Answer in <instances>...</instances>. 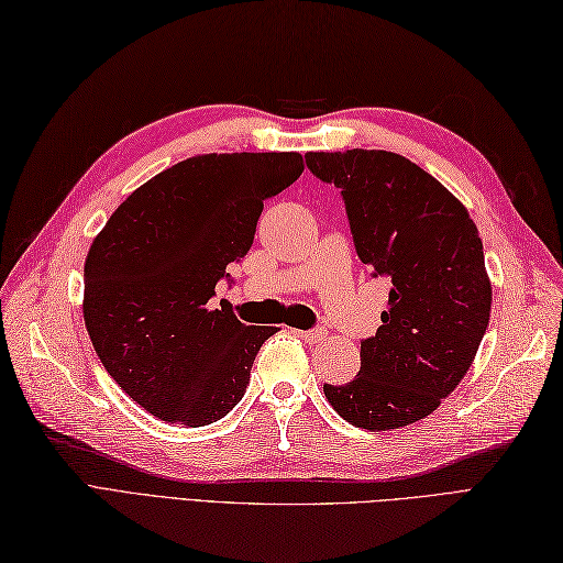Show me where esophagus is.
Masks as SVG:
<instances>
[{
  "mask_svg": "<svg viewBox=\"0 0 563 563\" xmlns=\"http://www.w3.org/2000/svg\"><path fill=\"white\" fill-rule=\"evenodd\" d=\"M301 340H305L307 344H319V342H323L325 340V330L323 328H313V330H299L297 333Z\"/></svg>",
  "mask_w": 563,
  "mask_h": 563,
  "instance_id": "1",
  "label": "esophagus"
}]
</instances>
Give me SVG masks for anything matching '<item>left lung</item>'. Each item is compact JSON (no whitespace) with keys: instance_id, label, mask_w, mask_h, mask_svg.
Here are the masks:
<instances>
[{"instance_id":"left-lung-1","label":"left lung","mask_w":563,"mask_h":563,"mask_svg":"<svg viewBox=\"0 0 563 563\" xmlns=\"http://www.w3.org/2000/svg\"><path fill=\"white\" fill-rule=\"evenodd\" d=\"M340 187L358 258L390 283L383 325L362 342V371L323 385L344 421L393 430L426 419L466 376L487 330L489 285L478 228L442 183L385 150L309 152Z\"/></svg>"}]
</instances>
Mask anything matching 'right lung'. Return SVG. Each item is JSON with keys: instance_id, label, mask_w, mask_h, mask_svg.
Masks as SVG:
<instances>
[{"instance_id": "1", "label": "right lung", "mask_w": 563, "mask_h": 563, "mask_svg": "<svg viewBox=\"0 0 563 563\" xmlns=\"http://www.w3.org/2000/svg\"><path fill=\"white\" fill-rule=\"evenodd\" d=\"M297 152L201 154L166 168L111 213L85 258L82 316L109 376L168 423L209 426L250 385L273 325L213 309L225 266L250 252L264 201L292 185Z\"/></svg>"}]
</instances>
